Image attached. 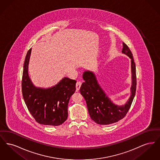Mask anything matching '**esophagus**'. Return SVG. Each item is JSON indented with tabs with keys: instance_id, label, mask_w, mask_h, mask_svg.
Segmentation results:
<instances>
[{
	"instance_id": "1",
	"label": "esophagus",
	"mask_w": 160,
	"mask_h": 160,
	"mask_svg": "<svg viewBox=\"0 0 160 160\" xmlns=\"http://www.w3.org/2000/svg\"><path fill=\"white\" fill-rule=\"evenodd\" d=\"M82 82H77L76 83V91H78V90H79V89L80 88V86H81V85H82Z\"/></svg>"
}]
</instances>
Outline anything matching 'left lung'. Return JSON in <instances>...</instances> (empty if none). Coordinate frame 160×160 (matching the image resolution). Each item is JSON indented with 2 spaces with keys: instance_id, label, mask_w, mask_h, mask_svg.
<instances>
[{
  "instance_id": "left-lung-1",
  "label": "left lung",
  "mask_w": 160,
  "mask_h": 160,
  "mask_svg": "<svg viewBox=\"0 0 160 160\" xmlns=\"http://www.w3.org/2000/svg\"><path fill=\"white\" fill-rule=\"evenodd\" d=\"M122 52L131 59L132 80L131 95L124 105L118 106L112 101L100 86L95 74L92 71H85L83 74L84 82L80 87V92L86 100L92 119L98 124L108 125L123 119L128 112L134 98L137 84L136 64L129 47L124 42Z\"/></svg>"
}]
</instances>
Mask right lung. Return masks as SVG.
Here are the masks:
<instances>
[{
    "label": "right lung",
    "mask_w": 160,
    "mask_h": 160,
    "mask_svg": "<svg viewBox=\"0 0 160 160\" xmlns=\"http://www.w3.org/2000/svg\"><path fill=\"white\" fill-rule=\"evenodd\" d=\"M31 50L32 48L28 52L23 66V99L29 112L38 123L46 125H60L67 119L69 101L76 91V80L65 77L52 87H36L28 73Z\"/></svg>",
    "instance_id": "1"
}]
</instances>
